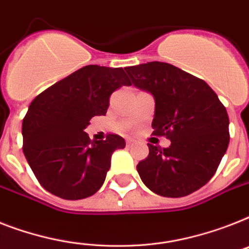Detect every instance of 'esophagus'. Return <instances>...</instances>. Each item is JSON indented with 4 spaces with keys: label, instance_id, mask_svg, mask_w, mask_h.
<instances>
[{
    "label": "esophagus",
    "instance_id": "1",
    "mask_svg": "<svg viewBox=\"0 0 249 249\" xmlns=\"http://www.w3.org/2000/svg\"><path fill=\"white\" fill-rule=\"evenodd\" d=\"M133 144H134V141H133V139H126V145H128V147H131Z\"/></svg>",
    "mask_w": 249,
    "mask_h": 249
}]
</instances>
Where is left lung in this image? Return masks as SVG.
Returning a JSON list of instances; mask_svg holds the SVG:
<instances>
[{
  "label": "left lung",
  "mask_w": 249,
  "mask_h": 249,
  "mask_svg": "<svg viewBox=\"0 0 249 249\" xmlns=\"http://www.w3.org/2000/svg\"><path fill=\"white\" fill-rule=\"evenodd\" d=\"M133 86L155 98L152 128L170 147L148 144L137 165L148 189L162 197H184L213 177L229 145V118L224 105L202 79L166 62L125 68Z\"/></svg>",
  "instance_id": "8db88e82"
}]
</instances>
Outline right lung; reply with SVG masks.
<instances>
[{"instance_id":"obj_1","label":"right lung","mask_w":249,"mask_h":249,"mask_svg":"<svg viewBox=\"0 0 249 249\" xmlns=\"http://www.w3.org/2000/svg\"><path fill=\"white\" fill-rule=\"evenodd\" d=\"M130 86L123 68L87 65L38 94L23 120V151L40 185L64 199L93 196L104 184L115 149L125 141L89 139L84 129L106 115L111 93Z\"/></svg>"}]
</instances>
